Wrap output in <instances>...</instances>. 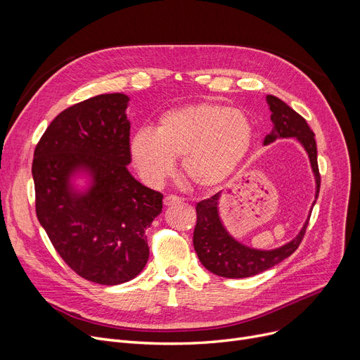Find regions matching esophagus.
Here are the masks:
<instances>
[{
  "instance_id": "esophagus-1",
  "label": "esophagus",
  "mask_w": 360,
  "mask_h": 360,
  "mask_svg": "<svg viewBox=\"0 0 360 360\" xmlns=\"http://www.w3.org/2000/svg\"><path fill=\"white\" fill-rule=\"evenodd\" d=\"M182 200H181V197H178V195H166L165 198H163V204L165 205H174V204H179Z\"/></svg>"
}]
</instances>
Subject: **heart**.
Returning <instances> with one entry per match:
<instances>
[{"mask_svg": "<svg viewBox=\"0 0 360 360\" xmlns=\"http://www.w3.org/2000/svg\"><path fill=\"white\" fill-rule=\"evenodd\" d=\"M254 125L247 113L219 103L186 105L166 110L156 129L141 128L129 141V155L140 176L160 184L182 156L185 176L210 188L228 179L247 158Z\"/></svg>", "mask_w": 360, "mask_h": 360, "instance_id": "1", "label": "heart"}]
</instances>
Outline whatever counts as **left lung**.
<instances>
[{
	"label": "left lung",
	"mask_w": 360,
	"mask_h": 360,
	"mask_svg": "<svg viewBox=\"0 0 360 360\" xmlns=\"http://www.w3.org/2000/svg\"><path fill=\"white\" fill-rule=\"evenodd\" d=\"M266 101L271 113L270 120L273 122V128L264 137L262 144L269 146L280 139H295L304 147L315 179V200L312 202L314 207L318 198L321 181L316 163V143L314 139V132L307 121L281 99L273 96V94H267ZM220 194L221 193H217L210 198L200 201L195 207L197 224L193 236L194 250L202 266L210 273L228 278L251 277L277 266L278 262L286 259L297 250L302 238L305 235L311 214L292 240L274 250H258L242 243L226 229L219 212Z\"/></svg>",
	"instance_id": "8db88e82"
}]
</instances>
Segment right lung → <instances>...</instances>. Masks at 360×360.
Masks as SVG:
<instances>
[{
    "label": "right lung",
    "mask_w": 360,
    "mask_h": 360,
    "mask_svg": "<svg viewBox=\"0 0 360 360\" xmlns=\"http://www.w3.org/2000/svg\"><path fill=\"white\" fill-rule=\"evenodd\" d=\"M129 96L105 93L63 110L34 150L36 214L53 248L86 280L115 286L148 259L146 229L160 193L129 174Z\"/></svg>",
    "instance_id": "add662e5"
}]
</instances>
